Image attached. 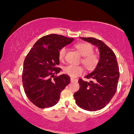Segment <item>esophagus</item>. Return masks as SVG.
Segmentation results:
<instances>
[{
    "instance_id": "obj_1",
    "label": "esophagus",
    "mask_w": 134,
    "mask_h": 134,
    "mask_svg": "<svg viewBox=\"0 0 134 134\" xmlns=\"http://www.w3.org/2000/svg\"><path fill=\"white\" fill-rule=\"evenodd\" d=\"M70 81H71V82H77V80L76 79H74V78H73V77H71Z\"/></svg>"
}]
</instances>
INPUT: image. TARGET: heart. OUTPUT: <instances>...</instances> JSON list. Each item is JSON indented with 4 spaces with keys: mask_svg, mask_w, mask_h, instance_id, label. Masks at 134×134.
<instances>
[{
    "mask_svg": "<svg viewBox=\"0 0 134 134\" xmlns=\"http://www.w3.org/2000/svg\"><path fill=\"white\" fill-rule=\"evenodd\" d=\"M75 47L80 54L83 57L82 59V63L84 64L87 69L89 70H93L94 69L99 63L100 57L97 53L93 52L94 48L93 46L90 43L82 42L76 44ZM66 53V47L61 48L58 53L59 60L61 61L64 60ZM64 71L70 77H76L82 75L84 72V69L80 65H69L64 67Z\"/></svg>",
    "mask_w": 134,
    "mask_h": 134,
    "instance_id": "1",
    "label": "heart"
}]
</instances>
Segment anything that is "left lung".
Here are the masks:
<instances>
[{"label":"left lung","mask_w":134,"mask_h":134,"mask_svg":"<svg viewBox=\"0 0 134 134\" xmlns=\"http://www.w3.org/2000/svg\"><path fill=\"white\" fill-rule=\"evenodd\" d=\"M97 47L100 60L95 69L85 78L90 82L79 79L80 88L74 94L76 103L82 109L96 111L104 108L115 95L120 76L116 56L102 41L92 37H81Z\"/></svg>","instance_id":"obj_1"}]
</instances>
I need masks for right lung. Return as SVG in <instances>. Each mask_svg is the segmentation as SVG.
Listing matches in <instances>:
<instances>
[{"label":"right lung","instance_id":"right-lung-1","mask_svg":"<svg viewBox=\"0 0 134 134\" xmlns=\"http://www.w3.org/2000/svg\"><path fill=\"white\" fill-rule=\"evenodd\" d=\"M73 38L57 34L40 38L26 57L22 82L27 98L40 108L53 107L60 98L61 91L70 82V76L61 75L58 53L61 48L70 44Z\"/></svg>","mask_w":134,"mask_h":134}]
</instances>
